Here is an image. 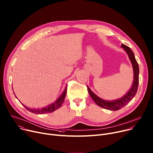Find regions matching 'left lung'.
Listing matches in <instances>:
<instances>
[{"label": "left lung", "mask_w": 153, "mask_h": 153, "mask_svg": "<svg viewBox=\"0 0 153 153\" xmlns=\"http://www.w3.org/2000/svg\"><path fill=\"white\" fill-rule=\"evenodd\" d=\"M121 48H123L126 53L128 55V57L130 59L132 67H133V71H134V80L132 85V86L129 91L124 95L121 98L114 100H105L94 93L91 89L88 86V91L89 94L90 96L93 99V100L95 102V103L99 105V107L103 108L105 109H107L109 110H113L116 111L121 108L122 107H124L125 105H127L129 102H130L135 96L136 93L138 90V81H139V66L138 64L135 59V57L134 56V53L131 50V49L129 48L128 46L122 44Z\"/></svg>", "instance_id": "obj_1"}]
</instances>
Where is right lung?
<instances>
[{
    "instance_id": "1",
    "label": "right lung",
    "mask_w": 153,
    "mask_h": 153,
    "mask_svg": "<svg viewBox=\"0 0 153 153\" xmlns=\"http://www.w3.org/2000/svg\"><path fill=\"white\" fill-rule=\"evenodd\" d=\"M67 87L66 86L64 89V91H63V92L62 93V94L58 97V99H57V100L52 103L50 105H47L46 107H45L43 108H29L27 107H26V105H25L23 103H21V104L22 105H24L25 107L26 108V110H27L29 111H30L33 113L35 114H45V113H52L53 111H54L55 110H57L58 108H59L61 105H62V103L64 102V99L66 96V92H67ZM17 98V97H16Z\"/></svg>"
}]
</instances>
